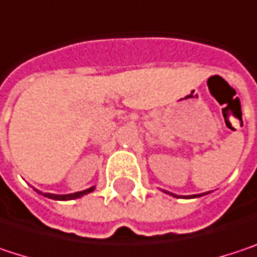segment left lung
<instances>
[{
    "label": "left lung",
    "mask_w": 257,
    "mask_h": 257,
    "mask_svg": "<svg viewBox=\"0 0 257 257\" xmlns=\"http://www.w3.org/2000/svg\"><path fill=\"white\" fill-rule=\"evenodd\" d=\"M165 193H170V192H167V190H164ZM170 195H173V196H176V198H180L179 195H174V193H170ZM202 195H207V193H198V195H190V196H181V198H186V199H189V198H199V196H202Z\"/></svg>",
    "instance_id": "8db88e82"
}]
</instances>
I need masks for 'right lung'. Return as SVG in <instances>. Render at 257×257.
I'll return each mask as SVG.
<instances>
[{"instance_id":"add662e5","label":"right lung","mask_w":257,"mask_h":257,"mask_svg":"<svg viewBox=\"0 0 257 257\" xmlns=\"http://www.w3.org/2000/svg\"><path fill=\"white\" fill-rule=\"evenodd\" d=\"M34 190H35V192H38L40 195H43V196H46V198H50V199H55V201H70V199H77V198H81L83 195H87V193L93 192V190H95V186H92V187H89V189H86V190H81V192H76V193H68V195L43 193V192H40V190H37V189H34Z\"/></svg>"}]
</instances>
